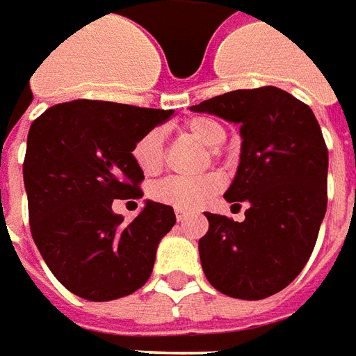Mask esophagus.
<instances>
[{
	"instance_id": "obj_1",
	"label": "esophagus",
	"mask_w": 356,
	"mask_h": 356,
	"mask_svg": "<svg viewBox=\"0 0 356 356\" xmlns=\"http://www.w3.org/2000/svg\"><path fill=\"white\" fill-rule=\"evenodd\" d=\"M188 216H190V213H186V211H176V220H178V222H184Z\"/></svg>"
}]
</instances>
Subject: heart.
<instances>
[{
	"label": "heart",
	"mask_w": 356,
	"mask_h": 356,
	"mask_svg": "<svg viewBox=\"0 0 356 356\" xmlns=\"http://www.w3.org/2000/svg\"><path fill=\"white\" fill-rule=\"evenodd\" d=\"M186 132L209 149H218L226 142V130L220 122L209 117H195L186 122ZM132 157L143 174H157L165 163V138L161 130H149L134 143ZM222 190L218 174H205L197 178L168 176L151 188V195L178 211H195L207 205Z\"/></svg>",
	"instance_id": "b5f03b06"
}]
</instances>
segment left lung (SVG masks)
I'll use <instances>...</instances> for the list:
<instances>
[{
    "label": "left lung",
    "instance_id": "left-lung-1",
    "mask_svg": "<svg viewBox=\"0 0 356 356\" xmlns=\"http://www.w3.org/2000/svg\"><path fill=\"white\" fill-rule=\"evenodd\" d=\"M190 109L239 124V165L224 199L249 203L243 222L205 213L203 272L224 295L270 297L303 270L326 214L327 149L318 120L274 86L234 90Z\"/></svg>",
    "mask_w": 356,
    "mask_h": 356
}]
</instances>
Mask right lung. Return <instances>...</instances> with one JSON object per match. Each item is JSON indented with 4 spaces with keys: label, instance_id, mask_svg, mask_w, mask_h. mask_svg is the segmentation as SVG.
I'll return each mask as SVG.
<instances>
[{
    "label": "right lung",
    "instance_id": "add662e5",
    "mask_svg": "<svg viewBox=\"0 0 356 356\" xmlns=\"http://www.w3.org/2000/svg\"><path fill=\"white\" fill-rule=\"evenodd\" d=\"M174 111L113 102L59 103L32 122L22 165L30 232L53 276L88 301H113L149 280L174 209L145 201L124 224L115 199L142 197L134 143Z\"/></svg>",
    "mask_w": 356,
    "mask_h": 356
}]
</instances>
